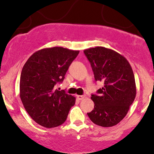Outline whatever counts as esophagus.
Masks as SVG:
<instances>
[{
  "mask_svg": "<svg viewBox=\"0 0 154 154\" xmlns=\"http://www.w3.org/2000/svg\"><path fill=\"white\" fill-rule=\"evenodd\" d=\"M85 98V95H77V99H78L79 100H82L83 98Z\"/></svg>",
  "mask_w": 154,
  "mask_h": 154,
  "instance_id": "obj_1",
  "label": "esophagus"
}]
</instances>
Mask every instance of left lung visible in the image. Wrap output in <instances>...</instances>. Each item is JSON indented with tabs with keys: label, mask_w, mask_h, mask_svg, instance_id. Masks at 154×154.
I'll return each instance as SVG.
<instances>
[{
	"label": "left lung",
	"mask_w": 154,
	"mask_h": 154,
	"mask_svg": "<svg viewBox=\"0 0 154 154\" xmlns=\"http://www.w3.org/2000/svg\"><path fill=\"white\" fill-rule=\"evenodd\" d=\"M95 79L104 85L92 94L94 109L88 113L93 123L109 128L117 125L128 114L136 95L133 71L128 61L119 53L98 46L85 49Z\"/></svg>",
	"instance_id": "8db88e82"
}]
</instances>
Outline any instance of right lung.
<instances>
[{"label":"right lung","instance_id":"1","mask_svg":"<svg viewBox=\"0 0 154 154\" xmlns=\"http://www.w3.org/2000/svg\"><path fill=\"white\" fill-rule=\"evenodd\" d=\"M79 52L62 47L48 48L36 51L24 63L19 95L24 109L38 125L52 128L66 121L75 97L56 89L55 85L63 80Z\"/></svg>","mask_w":154,"mask_h":154}]
</instances>
